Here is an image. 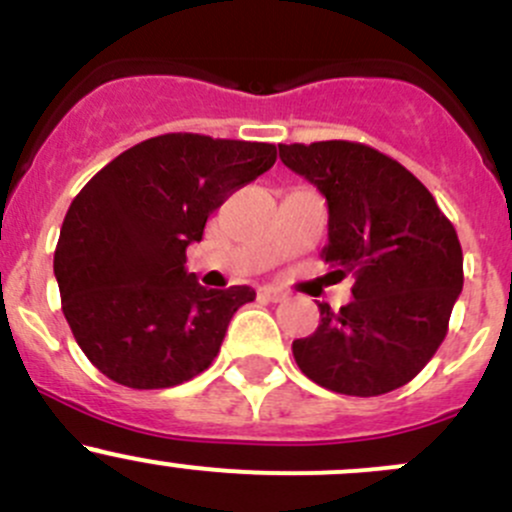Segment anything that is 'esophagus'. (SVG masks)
Wrapping results in <instances>:
<instances>
[{
	"label": "esophagus",
	"mask_w": 512,
	"mask_h": 512,
	"mask_svg": "<svg viewBox=\"0 0 512 512\" xmlns=\"http://www.w3.org/2000/svg\"><path fill=\"white\" fill-rule=\"evenodd\" d=\"M258 298L268 300V303H281V300H286V293L281 291V288H273V286H263L261 291H258Z\"/></svg>",
	"instance_id": "esophagus-1"
}]
</instances>
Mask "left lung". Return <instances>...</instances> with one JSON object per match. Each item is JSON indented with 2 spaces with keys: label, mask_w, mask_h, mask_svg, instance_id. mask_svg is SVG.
Here are the masks:
<instances>
[{
  "label": "left lung",
  "mask_w": 512,
  "mask_h": 512,
  "mask_svg": "<svg viewBox=\"0 0 512 512\" xmlns=\"http://www.w3.org/2000/svg\"><path fill=\"white\" fill-rule=\"evenodd\" d=\"M278 152L328 202L323 261L355 276V300L340 313L318 303L315 333L293 340L300 372L350 397L404 387L444 342L463 288L456 229L407 167L370 145L293 142Z\"/></svg>",
  "instance_id": "left-lung-1"
}]
</instances>
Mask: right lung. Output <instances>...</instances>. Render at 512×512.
<instances>
[{
	"mask_svg": "<svg viewBox=\"0 0 512 512\" xmlns=\"http://www.w3.org/2000/svg\"><path fill=\"white\" fill-rule=\"evenodd\" d=\"M276 162V145L167 133L103 167L68 207L54 254L61 308L88 360L133 389L207 370L249 286L207 291L187 246L209 214Z\"/></svg>",
	"mask_w": 512,
	"mask_h": 512,
	"instance_id": "add662e5",
	"label": "right lung"
}]
</instances>
